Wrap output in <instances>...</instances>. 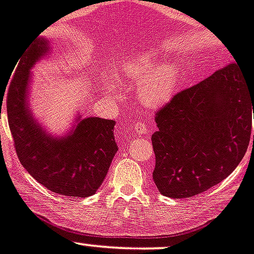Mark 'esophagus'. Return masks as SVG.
<instances>
[{"label": "esophagus", "mask_w": 254, "mask_h": 254, "mask_svg": "<svg viewBox=\"0 0 254 254\" xmlns=\"http://www.w3.org/2000/svg\"><path fill=\"white\" fill-rule=\"evenodd\" d=\"M134 132H136L137 134H139V136H143V134L148 133L149 129L143 121H139V122H137L136 125H134Z\"/></svg>", "instance_id": "34e87169"}]
</instances>
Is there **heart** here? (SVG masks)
<instances>
[{
  "label": "heart",
  "instance_id": "b5f03b06",
  "mask_svg": "<svg viewBox=\"0 0 254 254\" xmlns=\"http://www.w3.org/2000/svg\"><path fill=\"white\" fill-rule=\"evenodd\" d=\"M158 64L151 52L131 53L120 62L116 69L123 79L137 83V95L144 106L161 108L167 105L177 91L181 71L175 62Z\"/></svg>",
  "mask_w": 254,
  "mask_h": 254
}]
</instances>
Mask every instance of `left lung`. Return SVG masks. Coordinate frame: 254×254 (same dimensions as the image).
<instances>
[{
  "mask_svg": "<svg viewBox=\"0 0 254 254\" xmlns=\"http://www.w3.org/2000/svg\"><path fill=\"white\" fill-rule=\"evenodd\" d=\"M252 110L254 87L237 62L173 96L152 134L159 192L190 198L228 177L247 152Z\"/></svg>",
  "mask_w": 254,
  "mask_h": 254,
  "instance_id": "8db88e82",
  "label": "left lung"
}]
</instances>
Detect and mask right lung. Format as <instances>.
I'll use <instances>...</instances> for the list:
<instances>
[{
    "label": "right lung",
    "mask_w": 254,
    "mask_h": 254,
    "mask_svg": "<svg viewBox=\"0 0 254 254\" xmlns=\"http://www.w3.org/2000/svg\"><path fill=\"white\" fill-rule=\"evenodd\" d=\"M50 50L46 38H37L21 55L7 96L9 129L21 165L38 183L59 194L88 197L102 185L118 149L116 122L77 117L62 137L48 134L38 125L28 103L30 71Z\"/></svg>",
    "instance_id": "add662e5"
}]
</instances>
